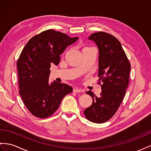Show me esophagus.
<instances>
[{"mask_svg":"<svg viewBox=\"0 0 151 151\" xmlns=\"http://www.w3.org/2000/svg\"><path fill=\"white\" fill-rule=\"evenodd\" d=\"M73 91H74L75 92H77V93H79V92H83V91L82 89H80V88H75L74 89H73Z\"/></svg>","mask_w":151,"mask_h":151,"instance_id":"1","label":"esophagus"}]
</instances>
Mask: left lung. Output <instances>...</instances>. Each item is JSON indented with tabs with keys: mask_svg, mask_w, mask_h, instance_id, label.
I'll return each mask as SVG.
<instances>
[{
	"mask_svg": "<svg viewBox=\"0 0 151 151\" xmlns=\"http://www.w3.org/2000/svg\"><path fill=\"white\" fill-rule=\"evenodd\" d=\"M88 40L97 45L99 50V84L101 92L97 97L89 91L92 104L84 110L87 119L94 123H103L113 117L124 97L128 87L131 64L117 38L105 32L91 34Z\"/></svg>",
	"mask_w": 151,
	"mask_h": 151,
	"instance_id": "obj_1",
	"label": "left lung"
}]
</instances>
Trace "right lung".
<instances>
[{
	"mask_svg": "<svg viewBox=\"0 0 151 151\" xmlns=\"http://www.w3.org/2000/svg\"><path fill=\"white\" fill-rule=\"evenodd\" d=\"M78 37L48 29L32 37L17 61L19 94L27 109L35 117L44 119L54 114L72 87L49 82L51 64L58 65L60 55Z\"/></svg>",
	"mask_w": 151,
	"mask_h": 151,
	"instance_id": "1",
	"label": "right lung"
}]
</instances>
